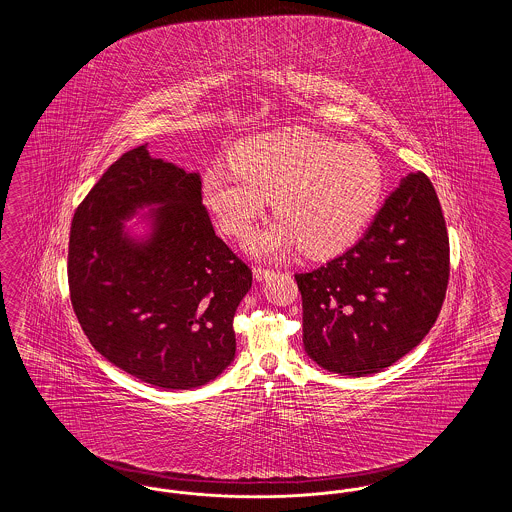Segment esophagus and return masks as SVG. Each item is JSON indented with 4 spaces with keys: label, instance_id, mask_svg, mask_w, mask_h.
I'll list each match as a JSON object with an SVG mask.
<instances>
[{
    "label": "esophagus",
    "instance_id": "obj_1",
    "mask_svg": "<svg viewBox=\"0 0 512 512\" xmlns=\"http://www.w3.org/2000/svg\"><path fill=\"white\" fill-rule=\"evenodd\" d=\"M274 270L272 268L267 267H255L253 268V276H255V280L257 282H263V280H267L268 276L272 274Z\"/></svg>",
    "mask_w": 512,
    "mask_h": 512
}]
</instances>
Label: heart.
Here are the masks:
<instances>
[{"label": "heart", "mask_w": 512, "mask_h": 512, "mask_svg": "<svg viewBox=\"0 0 512 512\" xmlns=\"http://www.w3.org/2000/svg\"><path fill=\"white\" fill-rule=\"evenodd\" d=\"M382 192L374 151L305 128L253 136L203 174L205 205L230 236H245L272 197L280 219L247 242L249 253L268 259L297 247L317 257L340 251L374 217Z\"/></svg>", "instance_id": "obj_1"}]
</instances>
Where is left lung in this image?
<instances>
[{
    "instance_id": "left-lung-1",
    "label": "left lung",
    "mask_w": 512,
    "mask_h": 512,
    "mask_svg": "<svg viewBox=\"0 0 512 512\" xmlns=\"http://www.w3.org/2000/svg\"><path fill=\"white\" fill-rule=\"evenodd\" d=\"M295 280L303 345L318 366L366 376L405 357L434 326L449 282V238L430 178L405 176L357 244Z\"/></svg>"
}]
</instances>
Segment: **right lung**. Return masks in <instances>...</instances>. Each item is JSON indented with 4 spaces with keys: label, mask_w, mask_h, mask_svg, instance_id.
<instances>
[{
    "label": "right lung",
    "mask_w": 512,
    "mask_h": 512,
    "mask_svg": "<svg viewBox=\"0 0 512 512\" xmlns=\"http://www.w3.org/2000/svg\"><path fill=\"white\" fill-rule=\"evenodd\" d=\"M140 208L147 234L132 237L125 222ZM67 270L84 334L130 376L192 390L234 361L232 322L253 278L215 234L199 172L147 144L126 151L74 211Z\"/></svg>",
    "instance_id": "obj_1"
}]
</instances>
